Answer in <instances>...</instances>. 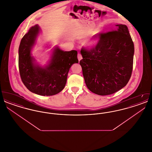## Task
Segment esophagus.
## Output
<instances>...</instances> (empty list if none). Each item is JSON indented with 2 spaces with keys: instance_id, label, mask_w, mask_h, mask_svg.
<instances>
[{
  "instance_id": "1",
  "label": "esophagus",
  "mask_w": 152,
  "mask_h": 152,
  "mask_svg": "<svg viewBox=\"0 0 152 152\" xmlns=\"http://www.w3.org/2000/svg\"><path fill=\"white\" fill-rule=\"evenodd\" d=\"M77 58H78V60H79V61H80L82 58H82V56H81V55L80 54V53H78L77 54Z\"/></svg>"
}]
</instances>
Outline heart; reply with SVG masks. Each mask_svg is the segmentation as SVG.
Segmentation results:
<instances>
[{
    "label": "heart",
    "instance_id": "1",
    "mask_svg": "<svg viewBox=\"0 0 152 152\" xmlns=\"http://www.w3.org/2000/svg\"><path fill=\"white\" fill-rule=\"evenodd\" d=\"M99 36V32H95V34L93 36L86 41V42L85 43L86 46L88 48H91L94 47L98 42Z\"/></svg>",
    "mask_w": 152,
    "mask_h": 152
}]
</instances>
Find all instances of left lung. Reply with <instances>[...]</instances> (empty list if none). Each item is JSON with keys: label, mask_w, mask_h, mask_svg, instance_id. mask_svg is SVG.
<instances>
[{"label": "left lung", "mask_w": 152, "mask_h": 152, "mask_svg": "<svg viewBox=\"0 0 152 152\" xmlns=\"http://www.w3.org/2000/svg\"><path fill=\"white\" fill-rule=\"evenodd\" d=\"M97 44L83 48L80 61L87 88L95 94H113L130 80L133 64L134 44L126 26L100 33Z\"/></svg>", "instance_id": "8db88e82"}]
</instances>
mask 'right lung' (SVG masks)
Masks as SVG:
<instances>
[{"label": "right lung", "instance_id": "obj_1", "mask_svg": "<svg viewBox=\"0 0 152 152\" xmlns=\"http://www.w3.org/2000/svg\"><path fill=\"white\" fill-rule=\"evenodd\" d=\"M40 30L36 24L21 40L19 48V72L22 82L29 91L41 96H52L65 87L71 66L79 63L77 52L64 51L55 47L48 64L40 66L35 63L31 53Z\"/></svg>", "mask_w": 152, "mask_h": 152}]
</instances>
